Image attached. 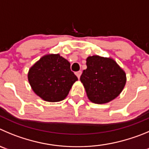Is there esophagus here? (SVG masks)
<instances>
[{"mask_svg":"<svg viewBox=\"0 0 149 149\" xmlns=\"http://www.w3.org/2000/svg\"><path fill=\"white\" fill-rule=\"evenodd\" d=\"M76 76L78 77V79H79V78H80V76H81V71L76 72Z\"/></svg>","mask_w":149,"mask_h":149,"instance_id":"1","label":"esophagus"}]
</instances>
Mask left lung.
I'll return each instance as SVG.
<instances>
[{
  "label": "left lung",
  "mask_w": 149,
  "mask_h": 149,
  "mask_svg": "<svg viewBox=\"0 0 149 149\" xmlns=\"http://www.w3.org/2000/svg\"><path fill=\"white\" fill-rule=\"evenodd\" d=\"M87 69L82 72L80 81L87 98L94 104H107L118 96L126 83L123 68L111 57L90 56L86 59Z\"/></svg>",
  "instance_id": "obj_1"
}]
</instances>
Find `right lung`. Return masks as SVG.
Masks as SVG:
<instances>
[{
	"label": "right lung",
	"mask_w": 149,
	"mask_h": 149,
	"mask_svg": "<svg viewBox=\"0 0 149 149\" xmlns=\"http://www.w3.org/2000/svg\"><path fill=\"white\" fill-rule=\"evenodd\" d=\"M28 80L34 93L48 102H58L68 96L78 80L70 64L59 54L42 56L29 68Z\"/></svg>",
	"instance_id": "right-lung-1"
}]
</instances>
